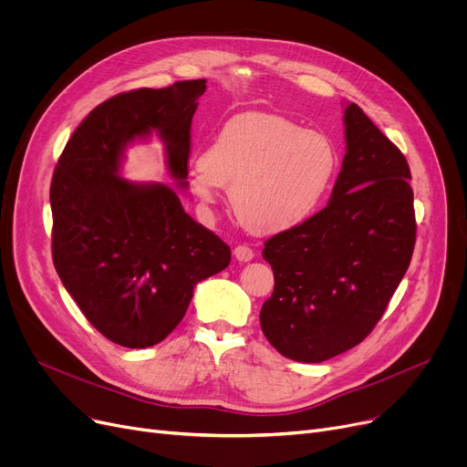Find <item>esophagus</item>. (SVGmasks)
I'll return each instance as SVG.
<instances>
[{
	"instance_id": "esophagus-1",
	"label": "esophagus",
	"mask_w": 467,
	"mask_h": 467,
	"mask_svg": "<svg viewBox=\"0 0 467 467\" xmlns=\"http://www.w3.org/2000/svg\"><path fill=\"white\" fill-rule=\"evenodd\" d=\"M234 257L240 263H248V261L254 259V250L248 248V246H236L234 248Z\"/></svg>"
}]
</instances>
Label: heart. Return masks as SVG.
Instances as JSON below:
<instances>
[{
    "mask_svg": "<svg viewBox=\"0 0 467 467\" xmlns=\"http://www.w3.org/2000/svg\"><path fill=\"white\" fill-rule=\"evenodd\" d=\"M333 140L284 115L248 111L229 119L189 168V189L213 206L231 187V202L250 231L296 229L317 210L337 174Z\"/></svg>",
    "mask_w": 467,
    "mask_h": 467,
    "instance_id": "b5f03b06",
    "label": "heart"
}]
</instances>
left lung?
<instances>
[{
    "label": "left lung",
    "mask_w": 467,
    "mask_h": 467,
    "mask_svg": "<svg viewBox=\"0 0 467 467\" xmlns=\"http://www.w3.org/2000/svg\"><path fill=\"white\" fill-rule=\"evenodd\" d=\"M347 155L324 210L265 242L275 291L259 320L285 358L320 363L373 331L414 242L407 159L359 106L345 109Z\"/></svg>",
    "instance_id": "obj_1"
}]
</instances>
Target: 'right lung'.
<instances>
[{
  "label": "right lung",
  "instance_id": "obj_1",
  "mask_svg": "<svg viewBox=\"0 0 467 467\" xmlns=\"http://www.w3.org/2000/svg\"><path fill=\"white\" fill-rule=\"evenodd\" d=\"M206 79L120 92L67 140L51 182L53 261L87 320L115 345L147 348L183 320L194 285L231 248L185 213L166 183L119 176L127 145L153 132L170 176L187 187L191 122Z\"/></svg>",
  "mask_w": 467,
  "mask_h": 467
}]
</instances>
